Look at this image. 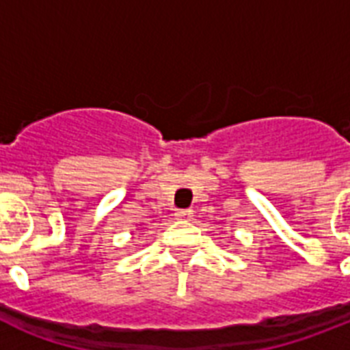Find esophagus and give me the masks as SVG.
I'll use <instances>...</instances> for the list:
<instances>
[{"mask_svg":"<svg viewBox=\"0 0 350 350\" xmlns=\"http://www.w3.org/2000/svg\"><path fill=\"white\" fill-rule=\"evenodd\" d=\"M192 211L191 208H181V211H176V219H181V221H187V219L192 218Z\"/></svg>","mask_w":350,"mask_h":350,"instance_id":"1","label":"esophagus"}]
</instances>
